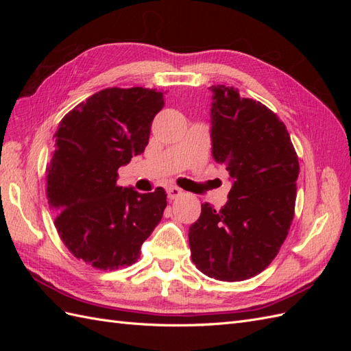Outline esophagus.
<instances>
[{"label":"esophagus","instance_id":"1","mask_svg":"<svg viewBox=\"0 0 351 351\" xmlns=\"http://www.w3.org/2000/svg\"><path fill=\"white\" fill-rule=\"evenodd\" d=\"M167 193H168V199H169V200H173V199H176V197L183 195L182 189H178V187H176V186L168 187V189H167Z\"/></svg>","mask_w":351,"mask_h":351}]
</instances>
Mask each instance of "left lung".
Returning a JSON list of instances; mask_svg holds the SVG:
<instances>
[{
    "instance_id": "8db88e82",
    "label": "left lung",
    "mask_w": 351,
    "mask_h": 351,
    "mask_svg": "<svg viewBox=\"0 0 351 351\" xmlns=\"http://www.w3.org/2000/svg\"><path fill=\"white\" fill-rule=\"evenodd\" d=\"M212 156L232 182L226 206L202 205L189 228L196 268L219 281L261 274L277 256L294 217L299 158L285 124L239 89L210 86Z\"/></svg>"
}]
</instances>
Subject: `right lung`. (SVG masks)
<instances>
[{
	"mask_svg": "<svg viewBox=\"0 0 351 351\" xmlns=\"http://www.w3.org/2000/svg\"><path fill=\"white\" fill-rule=\"evenodd\" d=\"M164 93L108 88L61 120L47 167V196L66 247L93 268L114 271L141 258L162 218V187L139 193L117 184L119 168L143 154Z\"/></svg>",
	"mask_w": 351,
	"mask_h": 351,
	"instance_id": "right-lung-1",
	"label": "right lung"
}]
</instances>
